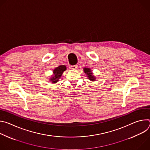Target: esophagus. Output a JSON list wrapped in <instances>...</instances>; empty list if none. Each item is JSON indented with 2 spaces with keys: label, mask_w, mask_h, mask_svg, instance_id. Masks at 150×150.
<instances>
[{
  "label": "esophagus",
  "mask_w": 150,
  "mask_h": 150,
  "mask_svg": "<svg viewBox=\"0 0 150 150\" xmlns=\"http://www.w3.org/2000/svg\"><path fill=\"white\" fill-rule=\"evenodd\" d=\"M77 68H78V65H74V66H71V69H73V70L76 69Z\"/></svg>",
  "instance_id": "34e87169"
}]
</instances>
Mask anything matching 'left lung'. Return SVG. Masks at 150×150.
Instances as JSON below:
<instances>
[{"label":"left lung","instance_id":"1","mask_svg":"<svg viewBox=\"0 0 150 150\" xmlns=\"http://www.w3.org/2000/svg\"><path fill=\"white\" fill-rule=\"evenodd\" d=\"M83 72L88 77V79L91 81H95L96 80V76L94 75L93 73V71L88 68H83Z\"/></svg>","mask_w":150,"mask_h":150}]
</instances>
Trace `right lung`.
<instances>
[{"instance_id":"right-lung-1","label":"right lung","mask_w":150,"mask_h":150,"mask_svg":"<svg viewBox=\"0 0 150 150\" xmlns=\"http://www.w3.org/2000/svg\"><path fill=\"white\" fill-rule=\"evenodd\" d=\"M67 70V67L65 65H60L56 68L53 71V75L49 78L50 82L52 83H57L60 79L63 72Z\"/></svg>"}]
</instances>
